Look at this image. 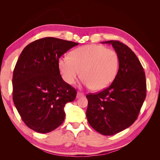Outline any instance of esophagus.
I'll list each match as a JSON object with an SVG mask.
<instances>
[{
	"instance_id": "esophagus-1",
	"label": "esophagus",
	"mask_w": 160,
	"mask_h": 160,
	"mask_svg": "<svg viewBox=\"0 0 160 160\" xmlns=\"http://www.w3.org/2000/svg\"><path fill=\"white\" fill-rule=\"evenodd\" d=\"M84 96V94H82V93H80V92H78L77 93V98H80V97H82Z\"/></svg>"
}]
</instances>
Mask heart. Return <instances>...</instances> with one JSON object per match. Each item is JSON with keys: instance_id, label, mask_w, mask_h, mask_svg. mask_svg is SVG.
<instances>
[{"instance_id": "b5f03b06", "label": "heart", "mask_w": 160, "mask_h": 160, "mask_svg": "<svg viewBox=\"0 0 160 160\" xmlns=\"http://www.w3.org/2000/svg\"><path fill=\"white\" fill-rule=\"evenodd\" d=\"M119 66V58L115 51L98 44L85 45L75 48L70 57L59 59L58 68L62 78L72 85L81 77L88 88L102 90L115 79Z\"/></svg>"}]
</instances>
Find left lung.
Returning a JSON list of instances; mask_svg holds the SVG:
<instances>
[{
    "instance_id": "left-lung-1",
    "label": "left lung",
    "mask_w": 160,
    "mask_h": 160,
    "mask_svg": "<svg viewBox=\"0 0 160 160\" xmlns=\"http://www.w3.org/2000/svg\"><path fill=\"white\" fill-rule=\"evenodd\" d=\"M112 44L119 58L118 70L109 88L86 96V116L90 125L99 133L113 135L135 122L146 97L145 74L139 59L131 48L118 41Z\"/></svg>"
}]
</instances>
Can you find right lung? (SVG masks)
<instances>
[{"instance_id": "add662e5", "label": "right lung", "mask_w": 160, "mask_h": 160, "mask_svg": "<svg viewBox=\"0 0 160 160\" xmlns=\"http://www.w3.org/2000/svg\"><path fill=\"white\" fill-rule=\"evenodd\" d=\"M78 43L46 37L24 48L12 75V99L22 119L40 133L63 123L64 107L74 101L76 90L62 79L59 58Z\"/></svg>"}]
</instances>
